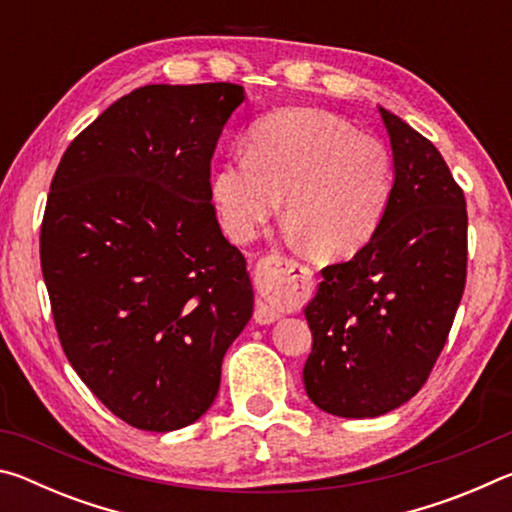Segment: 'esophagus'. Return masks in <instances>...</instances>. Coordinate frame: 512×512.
<instances>
[{"label":"esophagus","mask_w":512,"mask_h":512,"mask_svg":"<svg viewBox=\"0 0 512 512\" xmlns=\"http://www.w3.org/2000/svg\"><path fill=\"white\" fill-rule=\"evenodd\" d=\"M257 289L259 298L255 305V320L259 325L275 323L287 307L305 296L307 271L291 257L271 253L257 264Z\"/></svg>","instance_id":"1"}]
</instances>
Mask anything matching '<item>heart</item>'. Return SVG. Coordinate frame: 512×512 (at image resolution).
Returning a JSON list of instances; mask_svg holds the SVG:
<instances>
[{
  "mask_svg": "<svg viewBox=\"0 0 512 512\" xmlns=\"http://www.w3.org/2000/svg\"><path fill=\"white\" fill-rule=\"evenodd\" d=\"M395 189V162L377 137L318 108H284L248 128L244 153L212 171L210 196L225 235L253 239L280 210L311 253L348 257L375 237Z\"/></svg>",
  "mask_w": 512,
  "mask_h": 512,
  "instance_id": "heart-1",
  "label": "heart"
}]
</instances>
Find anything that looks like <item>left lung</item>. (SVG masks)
I'll list each match as a JSON object with an SVG mask.
<instances>
[{
	"instance_id": "8db88e82",
	"label": "left lung",
	"mask_w": 512,
	"mask_h": 512,
	"mask_svg": "<svg viewBox=\"0 0 512 512\" xmlns=\"http://www.w3.org/2000/svg\"><path fill=\"white\" fill-rule=\"evenodd\" d=\"M379 112L395 160L391 205L350 262L323 268L305 309L314 334L305 391L341 418H377L427 384L467 277L463 189L427 137Z\"/></svg>"
}]
</instances>
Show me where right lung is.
Instances as JSON below:
<instances>
[{"label":"right lung","mask_w":512,"mask_h":512,"mask_svg":"<svg viewBox=\"0 0 512 512\" xmlns=\"http://www.w3.org/2000/svg\"><path fill=\"white\" fill-rule=\"evenodd\" d=\"M241 101L235 83L144 85L74 137L51 180L40 264L60 345L135 429L201 418L253 316L246 259L210 196L216 142Z\"/></svg>","instance_id":"right-lung-1"}]
</instances>
